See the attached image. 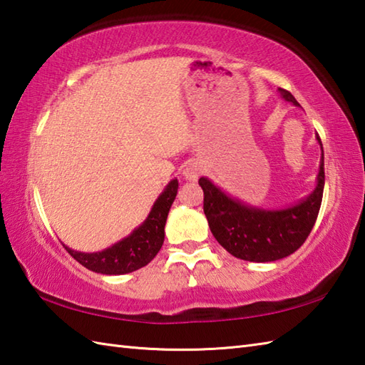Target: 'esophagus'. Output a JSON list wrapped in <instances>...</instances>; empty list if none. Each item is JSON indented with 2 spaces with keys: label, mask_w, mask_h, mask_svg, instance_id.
<instances>
[{
  "label": "esophagus",
  "mask_w": 365,
  "mask_h": 365,
  "mask_svg": "<svg viewBox=\"0 0 365 365\" xmlns=\"http://www.w3.org/2000/svg\"><path fill=\"white\" fill-rule=\"evenodd\" d=\"M202 173V166L199 165V163H188L187 166L183 168V177L187 178V180L192 182V180H197V177Z\"/></svg>",
  "instance_id": "esophagus-1"
}]
</instances>
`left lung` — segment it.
I'll list each match as a JSON object with an SVG mask.
<instances>
[{"label": "left lung", "mask_w": 365, "mask_h": 365, "mask_svg": "<svg viewBox=\"0 0 365 365\" xmlns=\"http://www.w3.org/2000/svg\"><path fill=\"white\" fill-rule=\"evenodd\" d=\"M287 102L298 106L289 91L279 89ZM314 191L285 208H259L229 196L207 177L199 178L204 191V213L218 243L234 257L247 262H274L293 254L306 242L320 212L324 188V157Z\"/></svg>", "instance_id": "left-lung-1"}]
</instances>
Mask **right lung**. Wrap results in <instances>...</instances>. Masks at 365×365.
<instances>
[{
    "label": "right lung",
    "mask_w": 365,
    "mask_h": 365,
    "mask_svg": "<svg viewBox=\"0 0 365 365\" xmlns=\"http://www.w3.org/2000/svg\"><path fill=\"white\" fill-rule=\"evenodd\" d=\"M177 178L170 180L152 205L145 221L131 234L98 252H80L63 245L83 267L100 274H127L145 267L161 250L169 208L177 196Z\"/></svg>",
    "instance_id": "right-lung-1"
}]
</instances>
